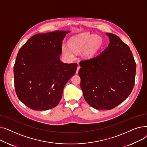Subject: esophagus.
Segmentation results:
<instances>
[{
	"mask_svg": "<svg viewBox=\"0 0 147 147\" xmlns=\"http://www.w3.org/2000/svg\"><path fill=\"white\" fill-rule=\"evenodd\" d=\"M80 68V67L79 66V65H78V68H77V69H76V73H78V72H79V69Z\"/></svg>",
	"mask_w": 147,
	"mask_h": 147,
	"instance_id": "obj_1",
	"label": "esophagus"
}]
</instances>
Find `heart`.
Returning <instances> with one entry per match:
<instances>
[{
    "label": "heart",
    "instance_id": "1",
    "mask_svg": "<svg viewBox=\"0 0 147 147\" xmlns=\"http://www.w3.org/2000/svg\"><path fill=\"white\" fill-rule=\"evenodd\" d=\"M101 43V37L94 36L88 33H84L74 36L68 42L69 48L74 51H81L86 47L85 55L87 57H92L93 55ZM63 51L66 56L71 58L74 57L73 53L67 48L64 47Z\"/></svg>",
    "mask_w": 147,
    "mask_h": 147
}]
</instances>
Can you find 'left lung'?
<instances>
[{
	"instance_id": "obj_1",
	"label": "left lung",
	"mask_w": 147,
	"mask_h": 147,
	"mask_svg": "<svg viewBox=\"0 0 147 147\" xmlns=\"http://www.w3.org/2000/svg\"><path fill=\"white\" fill-rule=\"evenodd\" d=\"M108 47L93 58L80 61V87L86 102L98 110H111L132 91L136 63L132 51L120 37L106 33Z\"/></svg>"
}]
</instances>
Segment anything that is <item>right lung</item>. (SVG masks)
<instances>
[{"label": "right lung", "instance_id": "add662e5", "mask_svg": "<svg viewBox=\"0 0 147 147\" xmlns=\"http://www.w3.org/2000/svg\"><path fill=\"white\" fill-rule=\"evenodd\" d=\"M67 31L37 34L18 51L14 64V86L20 101L34 110L55 107L78 64L59 60Z\"/></svg>", "mask_w": 147, "mask_h": 147}]
</instances>
